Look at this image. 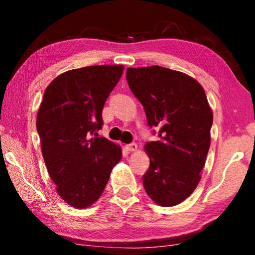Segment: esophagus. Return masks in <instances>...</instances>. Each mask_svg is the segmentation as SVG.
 <instances>
[{
    "mask_svg": "<svg viewBox=\"0 0 255 255\" xmlns=\"http://www.w3.org/2000/svg\"><path fill=\"white\" fill-rule=\"evenodd\" d=\"M126 149L128 150V152H135V150L137 149V144H135V143L128 144V145H126Z\"/></svg>",
    "mask_w": 255,
    "mask_h": 255,
    "instance_id": "1",
    "label": "esophagus"
}]
</instances>
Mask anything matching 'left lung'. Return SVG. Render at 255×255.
Returning a JSON list of instances; mask_svg holds the SVG:
<instances>
[{
  "label": "left lung",
  "mask_w": 255,
  "mask_h": 255,
  "mask_svg": "<svg viewBox=\"0 0 255 255\" xmlns=\"http://www.w3.org/2000/svg\"><path fill=\"white\" fill-rule=\"evenodd\" d=\"M126 79L148 126L159 128V139L145 145L150 161L145 191L157 205L175 206L199 183L209 150L213 112L205 90L184 73L161 66L129 67Z\"/></svg>",
  "instance_id": "obj_1"
}]
</instances>
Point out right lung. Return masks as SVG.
<instances>
[{
    "mask_svg": "<svg viewBox=\"0 0 255 255\" xmlns=\"http://www.w3.org/2000/svg\"><path fill=\"white\" fill-rule=\"evenodd\" d=\"M123 65L67 71L47 86L37 116L41 152L57 193L86 208L105 190L122 148L98 137L105 102L122 77Z\"/></svg>",
    "mask_w": 255,
    "mask_h": 255,
    "instance_id": "1",
    "label": "right lung"
}]
</instances>
